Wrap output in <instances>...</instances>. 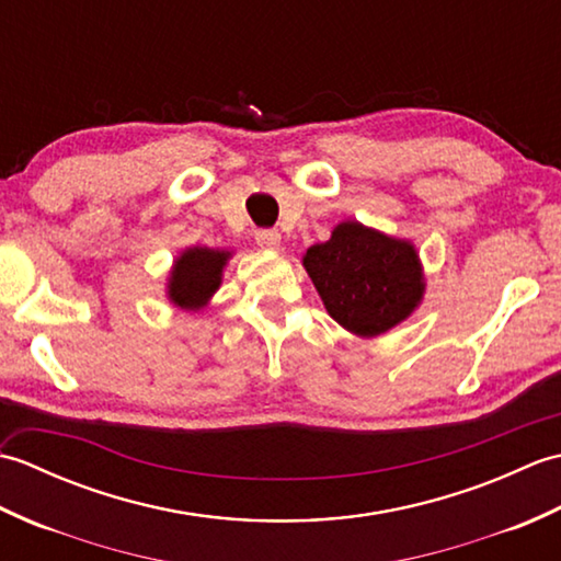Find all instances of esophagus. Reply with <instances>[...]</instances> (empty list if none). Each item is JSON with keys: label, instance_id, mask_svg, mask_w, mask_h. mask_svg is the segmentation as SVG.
<instances>
[{"label": "esophagus", "instance_id": "34e87169", "mask_svg": "<svg viewBox=\"0 0 561 561\" xmlns=\"http://www.w3.org/2000/svg\"><path fill=\"white\" fill-rule=\"evenodd\" d=\"M255 241H257L260 248H265V250H279L282 233L274 231V229H262V231L255 233Z\"/></svg>", "mask_w": 561, "mask_h": 561}]
</instances>
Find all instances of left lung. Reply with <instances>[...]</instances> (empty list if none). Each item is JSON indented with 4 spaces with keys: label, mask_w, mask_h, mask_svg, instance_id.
Listing matches in <instances>:
<instances>
[{
    "label": "left lung",
    "mask_w": 561,
    "mask_h": 561,
    "mask_svg": "<svg viewBox=\"0 0 561 561\" xmlns=\"http://www.w3.org/2000/svg\"><path fill=\"white\" fill-rule=\"evenodd\" d=\"M304 267L330 318L364 340L404 323L426 291L414 243L356 219L340 221L325 243L308 248Z\"/></svg>",
    "instance_id": "left-lung-1"
}]
</instances>
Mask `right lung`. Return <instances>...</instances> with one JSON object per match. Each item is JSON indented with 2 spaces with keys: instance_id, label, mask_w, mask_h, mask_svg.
I'll return each instance as SVG.
<instances>
[{
  "instance_id": "add662e5",
  "label": "right lung",
  "mask_w": 561,
  "mask_h": 561,
  "mask_svg": "<svg viewBox=\"0 0 561 561\" xmlns=\"http://www.w3.org/2000/svg\"><path fill=\"white\" fill-rule=\"evenodd\" d=\"M233 257V250L190 245L175 255L165 279V299L185 313H197L209 306L219 291L224 270Z\"/></svg>"
}]
</instances>
